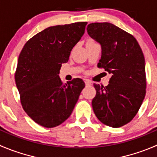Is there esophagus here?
Here are the masks:
<instances>
[{"label":"esophagus","mask_w":157,"mask_h":157,"mask_svg":"<svg viewBox=\"0 0 157 157\" xmlns=\"http://www.w3.org/2000/svg\"><path fill=\"white\" fill-rule=\"evenodd\" d=\"M84 82H85V84H86V86H90V85H91V82L89 80H84Z\"/></svg>","instance_id":"esophagus-1"}]
</instances>
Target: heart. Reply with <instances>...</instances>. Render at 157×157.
<instances>
[{"label": "heart", "mask_w": 157, "mask_h": 157, "mask_svg": "<svg viewBox=\"0 0 157 157\" xmlns=\"http://www.w3.org/2000/svg\"><path fill=\"white\" fill-rule=\"evenodd\" d=\"M88 42H94V41H93V40H90Z\"/></svg>", "instance_id": "1"}]
</instances>
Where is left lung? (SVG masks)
Returning a JSON list of instances; mask_svg holds the SVG:
<instances>
[{"label": "left lung", "mask_w": 157, "mask_h": 157, "mask_svg": "<svg viewBox=\"0 0 157 157\" xmlns=\"http://www.w3.org/2000/svg\"><path fill=\"white\" fill-rule=\"evenodd\" d=\"M86 30L101 45L97 67L112 75L106 86L94 84L93 109L103 124L121 127L133 119L145 97L144 54L133 35L110 23H92Z\"/></svg>", "instance_id": "obj_1"}]
</instances>
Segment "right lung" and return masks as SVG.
I'll use <instances>...</instances> for the list:
<instances>
[{
    "label": "right lung",
    "instance_id": "1",
    "mask_svg": "<svg viewBox=\"0 0 157 157\" xmlns=\"http://www.w3.org/2000/svg\"><path fill=\"white\" fill-rule=\"evenodd\" d=\"M87 22L48 27L23 48L15 82L26 113L39 125L52 128L71 116L85 83L75 78L63 84L58 74L62 63L84 33Z\"/></svg>",
    "mask_w": 157,
    "mask_h": 157
}]
</instances>
